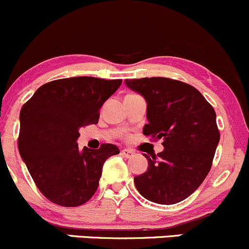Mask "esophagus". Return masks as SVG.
<instances>
[{
    "label": "esophagus",
    "mask_w": 249,
    "mask_h": 249,
    "mask_svg": "<svg viewBox=\"0 0 249 249\" xmlns=\"http://www.w3.org/2000/svg\"><path fill=\"white\" fill-rule=\"evenodd\" d=\"M121 154H122V156H124V158H127V159H129V158L134 157L135 152L132 151V149H122Z\"/></svg>",
    "instance_id": "34e87169"
}]
</instances>
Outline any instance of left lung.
<instances>
[{
  "label": "left lung",
  "instance_id": "8db88e82",
  "mask_svg": "<svg viewBox=\"0 0 249 249\" xmlns=\"http://www.w3.org/2000/svg\"><path fill=\"white\" fill-rule=\"evenodd\" d=\"M125 85L147 102L143 134L162 139L164 146L158 158L143 154L148 168L134 177L136 189L151 202L176 204L209 173L220 141L215 110L196 88L176 79H125Z\"/></svg>",
  "mask_w": 249,
  "mask_h": 249
}]
</instances>
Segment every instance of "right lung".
<instances>
[{
    "mask_svg": "<svg viewBox=\"0 0 249 249\" xmlns=\"http://www.w3.org/2000/svg\"><path fill=\"white\" fill-rule=\"evenodd\" d=\"M122 79L72 77L41 85L22 106L18 146L42 195L61 207H78L95 195L104 161L120 153L111 143L79 151V128L96 124L103 103Z\"/></svg>",
    "mask_w": 249,
    "mask_h": 249,
    "instance_id": "1",
    "label": "right lung"
}]
</instances>
